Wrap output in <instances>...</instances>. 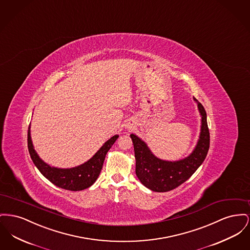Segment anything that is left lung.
Returning <instances> with one entry per match:
<instances>
[{
    "mask_svg": "<svg viewBox=\"0 0 250 250\" xmlns=\"http://www.w3.org/2000/svg\"><path fill=\"white\" fill-rule=\"evenodd\" d=\"M197 101L196 98H194ZM201 115V131L194 151L185 159L167 162L155 157L144 142L131 134L136 161L135 173L139 181L154 192H168L186 182L200 167L210 147V131L203 105L197 102Z\"/></svg>",
    "mask_w": 250,
    "mask_h": 250,
    "instance_id": "obj_1",
    "label": "left lung"
}]
</instances>
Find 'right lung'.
<instances>
[{
  "label": "right lung",
  "instance_id": "right-lung-1",
  "mask_svg": "<svg viewBox=\"0 0 250 250\" xmlns=\"http://www.w3.org/2000/svg\"><path fill=\"white\" fill-rule=\"evenodd\" d=\"M118 138L119 135L113 136L105 142V144L99 149V151L89 161L79 167L69 169L51 167L39 157L32 144L30 128L28 130L27 141L30 156L35 166L46 179L62 189L69 191H81L90 187L96 182L103 168L106 153Z\"/></svg>",
  "mask_w": 250,
  "mask_h": 250
}]
</instances>
